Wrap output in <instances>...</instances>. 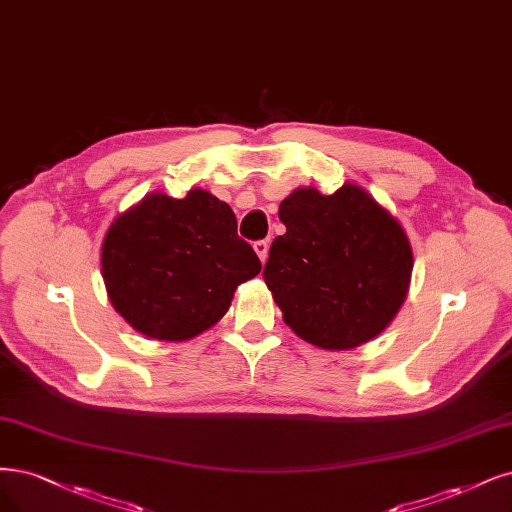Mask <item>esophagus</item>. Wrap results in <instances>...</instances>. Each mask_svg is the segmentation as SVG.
<instances>
[{"label": "esophagus", "instance_id": "1", "mask_svg": "<svg viewBox=\"0 0 512 512\" xmlns=\"http://www.w3.org/2000/svg\"><path fill=\"white\" fill-rule=\"evenodd\" d=\"M254 252L258 254V258H260V262H264L267 260V254H269V243L267 241H254Z\"/></svg>", "mask_w": 512, "mask_h": 512}]
</instances>
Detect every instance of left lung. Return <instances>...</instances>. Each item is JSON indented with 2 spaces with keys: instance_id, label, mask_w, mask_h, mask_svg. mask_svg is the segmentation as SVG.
<instances>
[{
  "instance_id": "left-lung-1",
  "label": "left lung",
  "mask_w": 512,
  "mask_h": 512,
  "mask_svg": "<svg viewBox=\"0 0 512 512\" xmlns=\"http://www.w3.org/2000/svg\"><path fill=\"white\" fill-rule=\"evenodd\" d=\"M286 233L264 264L284 322L322 349H354L394 320L409 292L411 243L400 222L356 184L334 195L296 188L279 205Z\"/></svg>"
}]
</instances>
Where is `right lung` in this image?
Here are the masks:
<instances>
[{"label": "right lung", "mask_w": 512, "mask_h": 512, "mask_svg": "<svg viewBox=\"0 0 512 512\" xmlns=\"http://www.w3.org/2000/svg\"><path fill=\"white\" fill-rule=\"evenodd\" d=\"M260 267L233 209L201 188L184 199L152 192L114 220L101 248L114 309L158 341H188L214 326Z\"/></svg>", "instance_id": "right-lung-1"}]
</instances>
